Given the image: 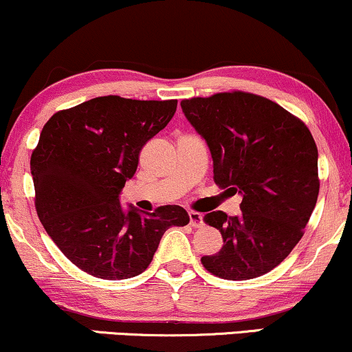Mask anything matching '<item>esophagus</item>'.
<instances>
[{"label": "esophagus", "instance_id": "1", "mask_svg": "<svg viewBox=\"0 0 352 352\" xmlns=\"http://www.w3.org/2000/svg\"><path fill=\"white\" fill-rule=\"evenodd\" d=\"M188 218H190V226L193 228L203 226V217L198 213V211H188Z\"/></svg>", "mask_w": 352, "mask_h": 352}]
</instances>
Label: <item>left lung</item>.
<instances>
[{"instance_id":"obj_1","label":"left lung","mask_w":352,"mask_h":352,"mask_svg":"<svg viewBox=\"0 0 352 352\" xmlns=\"http://www.w3.org/2000/svg\"><path fill=\"white\" fill-rule=\"evenodd\" d=\"M180 107L208 146L218 187L243 197L238 217L205 214L223 248L201 264L228 280L270 272L302 239L318 200L315 139L298 118L252 93H217Z\"/></svg>"}]
</instances>
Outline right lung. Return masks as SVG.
I'll return each instance as SVG.
<instances>
[{"mask_svg":"<svg viewBox=\"0 0 352 352\" xmlns=\"http://www.w3.org/2000/svg\"><path fill=\"white\" fill-rule=\"evenodd\" d=\"M177 100L98 96L55 113L31 155L36 210L50 239L83 272L107 280L149 267L164 232L188 224L179 205L142 213L120 195L139 152L172 120Z\"/></svg>","mask_w":352,"mask_h":352,"instance_id":"right-lung-1","label":"right lung"}]
</instances>
